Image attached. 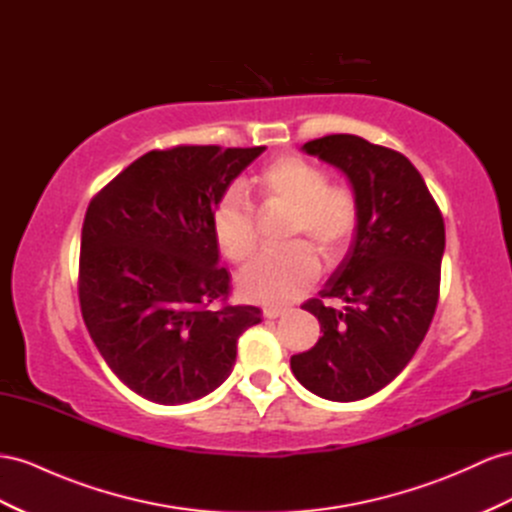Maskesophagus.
<instances>
[{
    "label": "esophagus",
    "mask_w": 512,
    "mask_h": 512,
    "mask_svg": "<svg viewBox=\"0 0 512 512\" xmlns=\"http://www.w3.org/2000/svg\"><path fill=\"white\" fill-rule=\"evenodd\" d=\"M262 314H265V319H278V316L286 314V310L278 308V306H265L262 308Z\"/></svg>",
    "instance_id": "34e87169"
}]
</instances>
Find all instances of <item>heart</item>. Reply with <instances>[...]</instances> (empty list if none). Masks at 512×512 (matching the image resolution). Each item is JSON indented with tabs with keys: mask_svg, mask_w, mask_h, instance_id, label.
Here are the masks:
<instances>
[{
	"mask_svg": "<svg viewBox=\"0 0 512 512\" xmlns=\"http://www.w3.org/2000/svg\"><path fill=\"white\" fill-rule=\"evenodd\" d=\"M327 172L297 155H282L267 163L256 178L265 209L288 211V243L282 252L254 256L237 275L239 293L262 303H288L316 282L321 262H338L351 247L359 224L355 193L342 185H327ZM211 232L219 254L241 262L256 245L252 204L237 187L226 189L213 206Z\"/></svg>",
	"mask_w": 512,
	"mask_h": 512,
	"instance_id": "b5f03b06",
	"label": "heart"
}]
</instances>
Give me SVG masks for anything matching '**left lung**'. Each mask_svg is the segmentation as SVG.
<instances>
[{"mask_svg":"<svg viewBox=\"0 0 512 512\" xmlns=\"http://www.w3.org/2000/svg\"><path fill=\"white\" fill-rule=\"evenodd\" d=\"M349 178L359 204L351 247L303 310L321 338L290 368L312 394L351 403L394 381L416 355L439 299L444 217L413 163L392 148L338 133L301 146ZM327 298L345 306L329 307Z\"/></svg>","mask_w":512,"mask_h":512,"instance_id":"left-lung-1","label":"left lung"}]
</instances>
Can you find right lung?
Returning <instances> with one entry per match:
<instances>
[{
    "instance_id": "1",
    "label": "right lung",
    "mask_w": 512,
    "mask_h": 512,
    "mask_svg": "<svg viewBox=\"0 0 512 512\" xmlns=\"http://www.w3.org/2000/svg\"><path fill=\"white\" fill-rule=\"evenodd\" d=\"M265 146L150 150L96 193L81 228L79 303L114 375L146 400L185 405L232 372L256 306H222L211 213Z\"/></svg>"
}]
</instances>
